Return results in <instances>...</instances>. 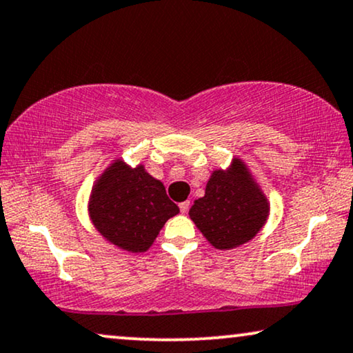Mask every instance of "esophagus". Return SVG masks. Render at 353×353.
Instances as JSON below:
<instances>
[{
    "mask_svg": "<svg viewBox=\"0 0 353 353\" xmlns=\"http://www.w3.org/2000/svg\"><path fill=\"white\" fill-rule=\"evenodd\" d=\"M190 201H185V202H181L180 204V210H181V214H186L188 210H190Z\"/></svg>",
    "mask_w": 353,
    "mask_h": 353,
    "instance_id": "1",
    "label": "esophagus"
}]
</instances>
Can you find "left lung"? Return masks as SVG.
Returning a JSON list of instances; mask_svg holds the SVG:
<instances>
[{"label":"left lung","mask_w":353,"mask_h":353,"mask_svg":"<svg viewBox=\"0 0 353 353\" xmlns=\"http://www.w3.org/2000/svg\"><path fill=\"white\" fill-rule=\"evenodd\" d=\"M267 215V199L239 161L228 172L212 173L205 196L190 210L192 221L216 249H233L248 243L262 228Z\"/></svg>","instance_id":"1"}]
</instances>
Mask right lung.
I'll use <instances>...</instances> for the list:
<instances>
[{
  "label": "right lung",
  "instance_id": "obj_1",
  "mask_svg": "<svg viewBox=\"0 0 353 353\" xmlns=\"http://www.w3.org/2000/svg\"><path fill=\"white\" fill-rule=\"evenodd\" d=\"M180 209L163 185L143 167L117 161L94 186L90 216L101 234L130 252H144L170 216Z\"/></svg>",
  "mask_w": 353,
  "mask_h": 353
}]
</instances>
